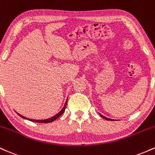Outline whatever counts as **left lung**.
<instances>
[{
    "label": "left lung",
    "mask_w": 155,
    "mask_h": 155,
    "mask_svg": "<svg viewBox=\"0 0 155 155\" xmlns=\"http://www.w3.org/2000/svg\"><path fill=\"white\" fill-rule=\"evenodd\" d=\"M101 115V117H102V118H104V119H105V120H109V121H112L113 120H111V119H108V118H107V117H104V116H103V115H101V114H100Z\"/></svg>",
    "instance_id": "1"
}]
</instances>
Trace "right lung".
Returning a JSON list of instances; mask_svg holds the SVG:
<instances>
[{
  "label": "right lung",
  "instance_id": "1",
  "mask_svg": "<svg viewBox=\"0 0 155 155\" xmlns=\"http://www.w3.org/2000/svg\"><path fill=\"white\" fill-rule=\"evenodd\" d=\"M66 105H67V101H66V102H65V106H64V107L63 108V109H62L61 111H60L59 112V113L55 115V116L51 117V118H49V119H47V120H31V119H28V118H26V117L22 116V115H20V114H19V116H20L21 117H22V118H23V119H27V120H29L30 121H32V122H39V123H49V122H53V121H54L55 120H57V119H58V117H60V116H61L62 114H63L64 113V111H65V107H66Z\"/></svg>",
  "mask_w": 155,
  "mask_h": 155
}]
</instances>
